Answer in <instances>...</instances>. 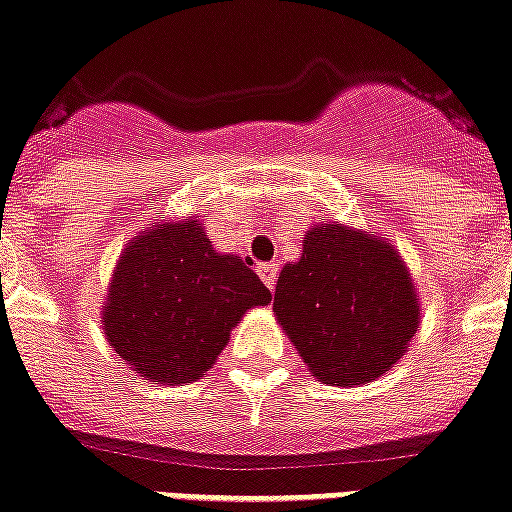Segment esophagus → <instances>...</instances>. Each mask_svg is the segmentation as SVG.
<instances>
[{
  "label": "esophagus",
  "instance_id": "esophagus-1",
  "mask_svg": "<svg viewBox=\"0 0 512 512\" xmlns=\"http://www.w3.org/2000/svg\"><path fill=\"white\" fill-rule=\"evenodd\" d=\"M276 273H278L276 263H260V265H257V276L263 278L265 286H268L270 292H273V286H276Z\"/></svg>",
  "mask_w": 512,
  "mask_h": 512
}]
</instances>
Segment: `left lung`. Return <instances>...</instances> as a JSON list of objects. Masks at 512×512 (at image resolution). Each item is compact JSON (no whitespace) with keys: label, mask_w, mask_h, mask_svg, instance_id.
I'll list each match as a JSON object with an SVG mask.
<instances>
[{"label":"left lung","mask_w":512,"mask_h":512,"mask_svg":"<svg viewBox=\"0 0 512 512\" xmlns=\"http://www.w3.org/2000/svg\"><path fill=\"white\" fill-rule=\"evenodd\" d=\"M273 315L328 386L371 384L407 352L421 302L400 249L376 231L323 220L278 273Z\"/></svg>","instance_id":"obj_1"}]
</instances>
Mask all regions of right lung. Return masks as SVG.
Listing matches in <instances>:
<instances>
[{
  "instance_id": "obj_1",
  "label": "right lung",
  "mask_w": 512,
  "mask_h": 512,
  "mask_svg": "<svg viewBox=\"0 0 512 512\" xmlns=\"http://www.w3.org/2000/svg\"><path fill=\"white\" fill-rule=\"evenodd\" d=\"M252 260L226 255L197 218L162 220L118 257L102 305L110 347L147 381L205 376L252 307L270 302Z\"/></svg>"
}]
</instances>
